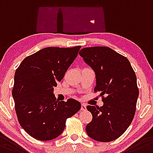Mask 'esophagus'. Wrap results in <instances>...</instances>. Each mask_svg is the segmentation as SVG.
Wrapping results in <instances>:
<instances>
[{
  "label": "esophagus",
  "instance_id": "obj_1",
  "mask_svg": "<svg viewBox=\"0 0 153 153\" xmlns=\"http://www.w3.org/2000/svg\"><path fill=\"white\" fill-rule=\"evenodd\" d=\"M85 110H86V104L82 103V107H81V111H85Z\"/></svg>",
  "mask_w": 153,
  "mask_h": 153
}]
</instances>
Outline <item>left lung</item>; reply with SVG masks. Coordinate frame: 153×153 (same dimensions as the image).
<instances>
[{
    "label": "left lung",
    "instance_id": "1",
    "mask_svg": "<svg viewBox=\"0 0 153 153\" xmlns=\"http://www.w3.org/2000/svg\"><path fill=\"white\" fill-rule=\"evenodd\" d=\"M79 54L95 73L94 91L106 95L102 97V107H87L92 114L87 133L99 142L115 140L134 117L139 96L136 74L130 61L109 47L84 48Z\"/></svg>",
    "mask_w": 153,
    "mask_h": 153
}]
</instances>
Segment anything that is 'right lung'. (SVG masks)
Masks as SVG:
<instances>
[{
  "label": "right lung",
  "instance_id": "right-lung-1",
  "mask_svg": "<svg viewBox=\"0 0 153 153\" xmlns=\"http://www.w3.org/2000/svg\"><path fill=\"white\" fill-rule=\"evenodd\" d=\"M81 46L47 47L26 57L15 71L12 95L19 123L34 139L53 140L61 134L65 121L81 109L74 99L56 100L53 94Z\"/></svg>",
  "mask_w": 153,
  "mask_h": 153
}]
</instances>
